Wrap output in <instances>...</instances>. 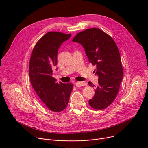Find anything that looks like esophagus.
Returning <instances> with one entry per match:
<instances>
[{"label":"esophagus","mask_w":148,"mask_h":148,"mask_svg":"<svg viewBox=\"0 0 148 148\" xmlns=\"http://www.w3.org/2000/svg\"><path fill=\"white\" fill-rule=\"evenodd\" d=\"M84 85H85V83H83V82H77V83H75V86H76L77 87H81V86H84Z\"/></svg>","instance_id":"obj_1"}]
</instances>
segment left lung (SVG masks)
I'll return each mask as SVG.
<instances>
[{
    "instance_id": "obj_1",
    "label": "left lung",
    "mask_w": 148,
    "mask_h": 148,
    "mask_svg": "<svg viewBox=\"0 0 148 148\" xmlns=\"http://www.w3.org/2000/svg\"><path fill=\"white\" fill-rule=\"evenodd\" d=\"M73 42L83 46L88 62L96 66L94 72L99 78L96 87L88 82L90 86L96 87L95 95L88 103L95 110L105 109L115 99L123 79V70L119 49L111 36L96 28L78 33Z\"/></svg>"
}]
</instances>
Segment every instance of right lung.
<instances>
[{
    "instance_id": "obj_1",
    "label": "right lung",
    "mask_w": 148,
    "mask_h": 148,
    "mask_svg": "<svg viewBox=\"0 0 148 148\" xmlns=\"http://www.w3.org/2000/svg\"><path fill=\"white\" fill-rule=\"evenodd\" d=\"M71 36L61 32L47 33L34 46L29 60V75L34 90L44 105L55 112L66 108L73 88L72 83H56L52 77L58 49Z\"/></svg>"
}]
</instances>
